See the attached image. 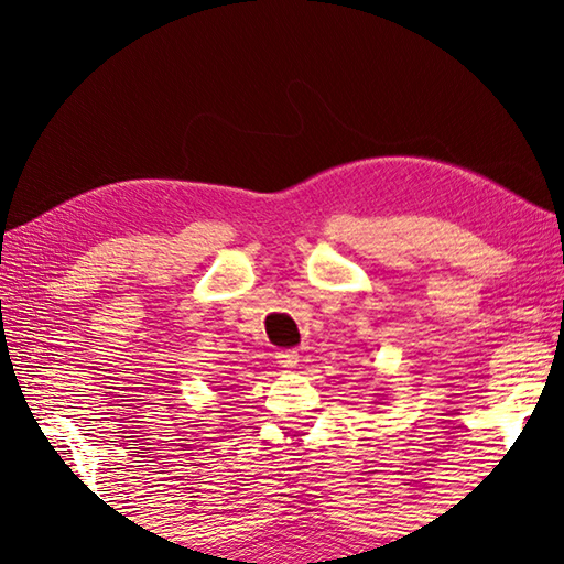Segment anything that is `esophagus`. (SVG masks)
I'll use <instances>...</instances> for the list:
<instances>
[{"label":"esophagus","instance_id":"34e87169","mask_svg":"<svg viewBox=\"0 0 564 564\" xmlns=\"http://www.w3.org/2000/svg\"><path fill=\"white\" fill-rule=\"evenodd\" d=\"M297 361H301V356H297L295 349H281L279 354H275V364L283 368H295Z\"/></svg>","mask_w":564,"mask_h":564}]
</instances>
